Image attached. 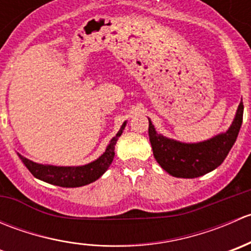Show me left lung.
I'll return each mask as SVG.
<instances>
[{"mask_svg": "<svg viewBox=\"0 0 251 251\" xmlns=\"http://www.w3.org/2000/svg\"><path fill=\"white\" fill-rule=\"evenodd\" d=\"M244 105L240 102L234 120L225 133L199 143H182L158 133L149 120V141L159 165L168 174L181 178H194L221 165L233 147L243 123Z\"/></svg>", "mask_w": 251, "mask_h": 251, "instance_id": "left-lung-1", "label": "left lung"}]
</instances>
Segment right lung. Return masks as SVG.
Listing matches in <instances>:
<instances>
[{
    "instance_id": "obj_1",
    "label": "right lung",
    "mask_w": 251,
    "mask_h": 251,
    "mask_svg": "<svg viewBox=\"0 0 251 251\" xmlns=\"http://www.w3.org/2000/svg\"><path fill=\"white\" fill-rule=\"evenodd\" d=\"M126 126V121L123 124L119 132L116 133L115 137L110 140L104 153L92 163L82 166H53V165H42V164L34 163L29 159L24 158L20 154L19 158L26 166L27 170L34 175L36 178L41 181L47 182V183L54 184L59 187H67V188H74V187H81L90 184L95 182L96 179L100 178L113 161L114 155H115V144L118 138L123 133L124 128Z\"/></svg>"
}]
</instances>
